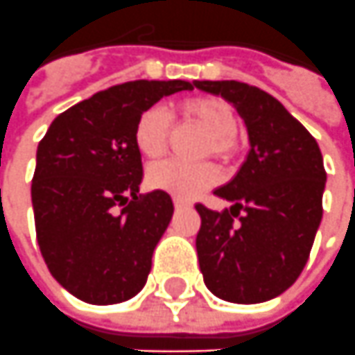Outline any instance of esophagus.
I'll return each instance as SVG.
<instances>
[{
    "label": "esophagus",
    "instance_id": "obj_1",
    "mask_svg": "<svg viewBox=\"0 0 355 355\" xmlns=\"http://www.w3.org/2000/svg\"><path fill=\"white\" fill-rule=\"evenodd\" d=\"M173 207H175V209H183V207H187V202L175 197V199H173Z\"/></svg>",
    "mask_w": 355,
    "mask_h": 355
}]
</instances>
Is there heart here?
<instances>
[{"label":"heart","instance_id":"obj_1","mask_svg":"<svg viewBox=\"0 0 355 355\" xmlns=\"http://www.w3.org/2000/svg\"><path fill=\"white\" fill-rule=\"evenodd\" d=\"M175 114L187 123L201 127L209 133L205 154H214L222 160H234L241 150L238 133V116L228 100L218 96H193L175 104ZM172 117L160 106L146 107L135 125V146L146 160L160 158L170 145ZM146 182L158 191H166L189 201L218 182V170L210 162L189 164L166 160L154 164L146 173Z\"/></svg>","mask_w":355,"mask_h":355}]
</instances>
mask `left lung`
<instances>
[{
	"mask_svg": "<svg viewBox=\"0 0 355 355\" xmlns=\"http://www.w3.org/2000/svg\"><path fill=\"white\" fill-rule=\"evenodd\" d=\"M245 119L251 150L238 175L214 191L234 202L197 205V255L205 284L232 304H261L302 275L322 218L327 172L315 137L275 96L239 80H197Z\"/></svg>",
	"mask_w": 355,
	"mask_h": 355,
	"instance_id": "8db88e82",
	"label": "left lung"
}]
</instances>
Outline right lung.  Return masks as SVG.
Segmentation results:
<instances>
[{"mask_svg": "<svg viewBox=\"0 0 355 355\" xmlns=\"http://www.w3.org/2000/svg\"><path fill=\"white\" fill-rule=\"evenodd\" d=\"M195 83L129 80L100 90L55 117L40 141L31 187L38 248L51 276L83 302L121 304L143 290L173 202L166 191L139 195L137 119Z\"/></svg>", "mask_w": 355, "mask_h": 355, "instance_id": "add662e5", "label": "right lung"}]
</instances>
